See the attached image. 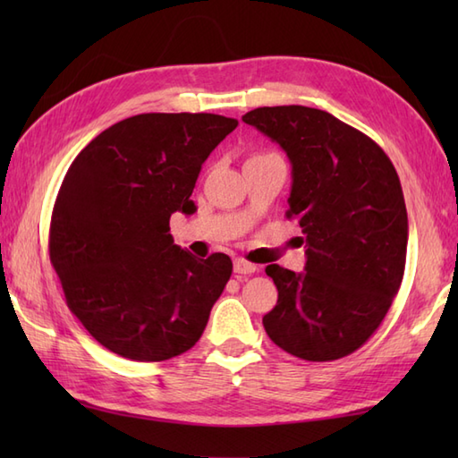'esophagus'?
<instances>
[{"label":"esophagus","instance_id":"34e87169","mask_svg":"<svg viewBox=\"0 0 458 458\" xmlns=\"http://www.w3.org/2000/svg\"><path fill=\"white\" fill-rule=\"evenodd\" d=\"M258 267L254 266V264H250V261H246V259H242V258H238L236 261H234V274H238V276H250V274H254Z\"/></svg>","mask_w":458,"mask_h":458}]
</instances>
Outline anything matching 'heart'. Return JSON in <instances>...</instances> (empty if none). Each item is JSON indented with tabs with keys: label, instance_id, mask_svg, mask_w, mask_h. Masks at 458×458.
Masks as SVG:
<instances>
[{
	"label": "heart",
	"instance_id": "1",
	"mask_svg": "<svg viewBox=\"0 0 458 458\" xmlns=\"http://www.w3.org/2000/svg\"><path fill=\"white\" fill-rule=\"evenodd\" d=\"M264 155H271V153H256V155H251L250 159H254V157H264Z\"/></svg>",
	"mask_w": 458,
	"mask_h": 458
}]
</instances>
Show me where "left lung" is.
I'll return each mask as SVG.
<instances>
[{
    "label": "left lung",
    "mask_w": 458,
    "mask_h": 458,
    "mask_svg": "<svg viewBox=\"0 0 458 458\" xmlns=\"http://www.w3.org/2000/svg\"><path fill=\"white\" fill-rule=\"evenodd\" d=\"M291 161L287 218L305 234V271L271 264L277 305L264 328L309 362L344 358L376 333L402 285L407 210L390 157L328 112L274 106L248 112Z\"/></svg>",
    "instance_id": "8db88e82"
}]
</instances>
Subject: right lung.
<instances>
[{
  "instance_id": "add662e5",
  "label": "right lung",
  "mask_w": 458,
  "mask_h": 458,
  "mask_svg": "<svg viewBox=\"0 0 458 458\" xmlns=\"http://www.w3.org/2000/svg\"><path fill=\"white\" fill-rule=\"evenodd\" d=\"M218 114H140L86 145L58 189L48 254L72 315L114 354L161 362L197 344L232 276L169 234L202 163L234 131Z\"/></svg>"
}]
</instances>
